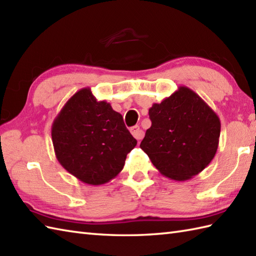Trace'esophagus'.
I'll return each mask as SVG.
<instances>
[{
    "instance_id": "esophagus-1",
    "label": "esophagus",
    "mask_w": 256,
    "mask_h": 256,
    "mask_svg": "<svg viewBox=\"0 0 256 256\" xmlns=\"http://www.w3.org/2000/svg\"><path fill=\"white\" fill-rule=\"evenodd\" d=\"M130 131H131L133 136L136 138V140H142L144 138V131H143L142 128H140L138 125H135V126L131 128V130H130Z\"/></svg>"
}]
</instances>
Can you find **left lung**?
<instances>
[{
  "label": "left lung",
  "mask_w": 256,
  "mask_h": 256,
  "mask_svg": "<svg viewBox=\"0 0 256 256\" xmlns=\"http://www.w3.org/2000/svg\"><path fill=\"white\" fill-rule=\"evenodd\" d=\"M152 126L140 148L162 176L184 182L214 160L221 131L216 113L188 86L154 103L148 110Z\"/></svg>",
  "instance_id": "left-lung-1"
}]
</instances>
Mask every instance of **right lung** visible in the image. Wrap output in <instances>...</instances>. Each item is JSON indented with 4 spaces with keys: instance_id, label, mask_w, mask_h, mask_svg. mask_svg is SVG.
I'll list each match as a JSON object with an SVG mask.
<instances>
[{
    "instance_id": "add662e5",
    "label": "right lung",
    "mask_w": 256,
    "mask_h": 256,
    "mask_svg": "<svg viewBox=\"0 0 256 256\" xmlns=\"http://www.w3.org/2000/svg\"><path fill=\"white\" fill-rule=\"evenodd\" d=\"M52 140L60 165L92 186L116 178L138 144L121 114L98 101L90 88L76 92L62 106L52 122Z\"/></svg>"
}]
</instances>
